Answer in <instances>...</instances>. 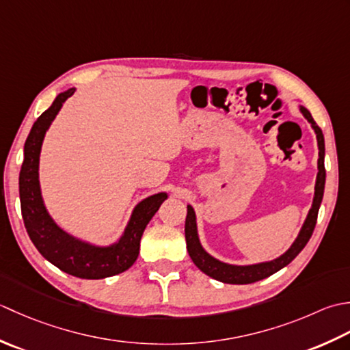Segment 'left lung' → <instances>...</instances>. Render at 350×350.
<instances>
[{
    "instance_id": "8db88e82",
    "label": "left lung",
    "mask_w": 350,
    "mask_h": 350,
    "mask_svg": "<svg viewBox=\"0 0 350 350\" xmlns=\"http://www.w3.org/2000/svg\"><path fill=\"white\" fill-rule=\"evenodd\" d=\"M299 110H301L305 119L311 124L312 130H314L316 137H317V146H319V160H317L319 172L316 178L314 199H312V205L308 211V216H306L301 231H299V235L293 241V245H291L287 251L272 261H265V262H258V265H249V266L228 265V262L216 260L215 256H211L202 247L198 235L195 210L191 205H187V217H185V241H187L189 255L191 261L196 265V267L205 275L211 276L213 280H217L225 284H251V282L265 280V278L276 273L278 270H281L282 267L290 265V262L296 258L299 252L302 251L305 245L308 243V240L311 239L312 231H314V226L317 222L319 208H320V204H322L323 191H325V178H326L325 137H323L322 130H320L319 125L314 122V119H312L311 113L302 105L299 107Z\"/></svg>"
}]
</instances>
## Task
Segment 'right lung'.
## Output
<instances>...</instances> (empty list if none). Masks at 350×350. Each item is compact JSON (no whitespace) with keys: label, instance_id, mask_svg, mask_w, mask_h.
<instances>
[{"label":"right lung","instance_id":"right-lung-1","mask_svg":"<svg viewBox=\"0 0 350 350\" xmlns=\"http://www.w3.org/2000/svg\"><path fill=\"white\" fill-rule=\"evenodd\" d=\"M75 88L57 95L53 105L33 124L25 140L24 163L19 174L21 211L25 230L36 249L49 262L83 280H103L130 269L139 256L140 239L146 225L160 208L167 193L160 191L134 206L124 234L110 246H95L63 231L49 216L40 193L39 157L45 134L63 103L72 96Z\"/></svg>","mask_w":350,"mask_h":350}]
</instances>
